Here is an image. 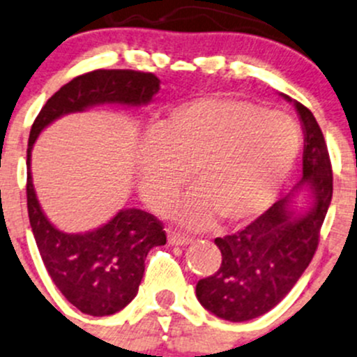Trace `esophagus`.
I'll return each mask as SVG.
<instances>
[{
	"label": "esophagus",
	"instance_id": "esophagus-1",
	"mask_svg": "<svg viewBox=\"0 0 357 357\" xmlns=\"http://www.w3.org/2000/svg\"><path fill=\"white\" fill-rule=\"evenodd\" d=\"M167 241H169V245L183 246V245H190L191 239L188 238V236L181 234V232H176V231H172V229H169V231H167Z\"/></svg>",
	"mask_w": 357,
	"mask_h": 357
}]
</instances>
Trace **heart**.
Listing matches in <instances>:
<instances>
[{
    "label": "heart",
    "instance_id": "1",
    "mask_svg": "<svg viewBox=\"0 0 357 357\" xmlns=\"http://www.w3.org/2000/svg\"><path fill=\"white\" fill-rule=\"evenodd\" d=\"M301 133L294 121L258 104L205 96L172 107L144 142L138 186L145 200L162 207L188 179L195 186L174 205L188 227L220 217L239 226L264 213L294 169Z\"/></svg>",
    "mask_w": 357,
    "mask_h": 357
}]
</instances>
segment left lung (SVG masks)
Segmentation results:
<instances>
[{"mask_svg": "<svg viewBox=\"0 0 357 357\" xmlns=\"http://www.w3.org/2000/svg\"><path fill=\"white\" fill-rule=\"evenodd\" d=\"M294 102L305 133L303 178L287 197L236 234L217 238L222 264L198 280L197 298L215 317L248 321L279 305L310 265L332 202V166L324 133L313 112ZM307 188L314 198L305 213L291 208L294 195Z\"/></svg>", "mask_w": 357, "mask_h": 357, "instance_id": "obj_1", "label": "left lung"}]
</instances>
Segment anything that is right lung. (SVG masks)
<instances>
[{
  "label": "right lung",
  "mask_w": 357,
  "mask_h": 357,
  "mask_svg": "<svg viewBox=\"0 0 357 357\" xmlns=\"http://www.w3.org/2000/svg\"><path fill=\"white\" fill-rule=\"evenodd\" d=\"M153 73L133 70H96L73 78L44 104L29 137L27 208L33 238L52 282L75 307L92 317L121 311L137 296L145 258L153 246L166 245L160 220L140 208H123L104 226L84 234L54 227L40 208L30 172L37 137L65 114L102 104L145 106L159 92Z\"/></svg>",
  "instance_id": "1"
}]
</instances>
